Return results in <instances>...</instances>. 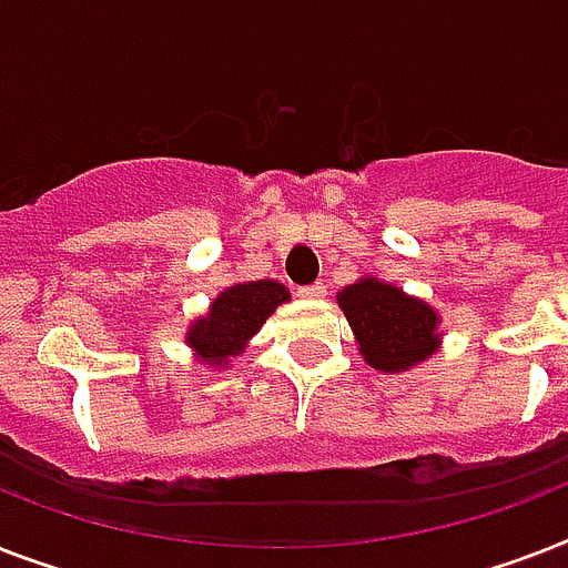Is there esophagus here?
<instances>
[{"mask_svg":"<svg viewBox=\"0 0 568 568\" xmlns=\"http://www.w3.org/2000/svg\"><path fill=\"white\" fill-rule=\"evenodd\" d=\"M328 296V287L325 284H311V287H302V298H307V302H322V298Z\"/></svg>","mask_w":568,"mask_h":568,"instance_id":"34e87169","label":"esophagus"}]
</instances>
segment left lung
I'll use <instances>...</instances> for the list:
<instances>
[{
    "instance_id": "1",
    "label": "left lung",
    "mask_w": 568,
    "mask_h": 568,
    "mask_svg": "<svg viewBox=\"0 0 568 568\" xmlns=\"http://www.w3.org/2000/svg\"><path fill=\"white\" fill-rule=\"evenodd\" d=\"M337 305L352 325L361 357L384 375H402L443 346L437 307L389 281L363 275L339 290Z\"/></svg>"
}]
</instances>
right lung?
I'll return each mask as SVG.
<instances>
[{
  "instance_id": "obj_1",
  "label": "right lung",
  "mask_w": 568,
  "mask_h": 568,
  "mask_svg": "<svg viewBox=\"0 0 568 568\" xmlns=\"http://www.w3.org/2000/svg\"><path fill=\"white\" fill-rule=\"evenodd\" d=\"M284 302H290V290L281 281H237L213 298L207 313L190 322L184 343L207 369H229Z\"/></svg>"
}]
</instances>
